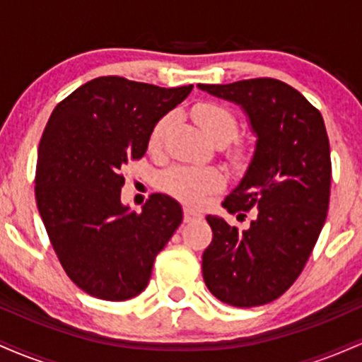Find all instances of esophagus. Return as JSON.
Masks as SVG:
<instances>
[{
    "label": "esophagus",
    "instance_id": "34e87169",
    "mask_svg": "<svg viewBox=\"0 0 362 362\" xmlns=\"http://www.w3.org/2000/svg\"><path fill=\"white\" fill-rule=\"evenodd\" d=\"M195 219H202L201 211L194 209V207H185V209H184V221L190 223V221H195Z\"/></svg>",
    "mask_w": 362,
    "mask_h": 362
}]
</instances>
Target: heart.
<instances>
[{"mask_svg": "<svg viewBox=\"0 0 362 362\" xmlns=\"http://www.w3.org/2000/svg\"><path fill=\"white\" fill-rule=\"evenodd\" d=\"M192 117L206 138L214 144H228L238 134V119L233 112L218 103H199L192 109ZM173 114H167L156 122L149 136V149L160 151L165 146L173 127ZM223 185V175L216 168L207 167H173L163 175V187L182 201L199 204Z\"/></svg>", "mask_w": 362, "mask_h": 362, "instance_id": "1", "label": "heart"}]
</instances>
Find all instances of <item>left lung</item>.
I'll use <instances>...</instances> for the list:
<instances>
[{
  "label": "left lung",
  "mask_w": 362,
  "mask_h": 362,
  "mask_svg": "<svg viewBox=\"0 0 362 362\" xmlns=\"http://www.w3.org/2000/svg\"><path fill=\"white\" fill-rule=\"evenodd\" d=\"M197 86L238 105L255 134L250 163L223 202L228 213L255 207V216L243 231L207 216L213 242L202 253V276L226 305H265L298 279L325 224L332 178L325 124L300 91L272 78Z\"/></svg>",
  "instance_id": "1"
}]
</instances>
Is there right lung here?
<instances>
[{"mask_svg":"<svg viewBox=\"0 0 362 362\" xmlns=\"http://www.w3.org/2000/svg\"><path fill=\"white\" fill-rule=\"evenodd\" d=\"M192 85L161 88L95 78L54 109L39 144L35 201L62 269L90 296L124 301L148 286L182 207L155 194L141 213L120 201L122 170L146 153L153 127Z\"/></svg>","mask_w":362,"mask_h":362,"instance_id":"add662e5","label":"right lung"}]
</instances>
